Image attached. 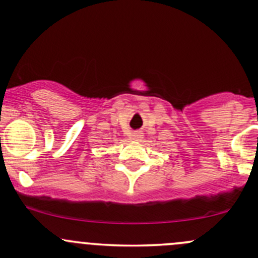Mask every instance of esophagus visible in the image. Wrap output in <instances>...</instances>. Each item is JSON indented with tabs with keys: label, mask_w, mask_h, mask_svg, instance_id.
Here are the masks:
<instances>
[{
	"label": "esophagus",
	"mask_w": 258,
	"mask_h": 258,
	"mask_svg": "<svg viewBox=\"0 0 258 258\" xmlns=\"http://www.w3.org/2000/svg\"><path fill=\"white\" fill-rule=\"evenodd\" d=\"M142 137H143L142 132L137 131V132H135V134H134V140L135 141H141V140H142Z\"/></svg>",
	"instance_id": "obj_1"
}]
</instances>
